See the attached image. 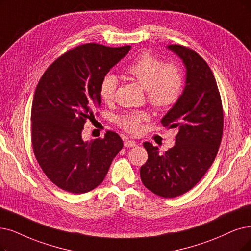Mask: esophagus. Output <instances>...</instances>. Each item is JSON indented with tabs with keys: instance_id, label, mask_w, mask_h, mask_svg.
I'll return each mask as SVG.
<instances>
[{
	"instance_id": "1",
	"label": "esophagus",
	"mask_w": 251,
	"mask_h": 251,
	"mask_svg": "<svg viewBox=\"0 0 251 251\" xmlns=\"http://www.w3.org/2000/svg\"><path fill=\"white\" fill-rule=\"evenodd\" d=\"M125 147H135L136 146V142L134 141V140H125V143H124Z\"/></svg>"
}]
</instances>
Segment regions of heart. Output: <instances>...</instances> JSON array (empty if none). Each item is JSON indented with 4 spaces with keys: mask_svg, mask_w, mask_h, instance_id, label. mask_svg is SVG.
<instances>
[{
    "mask_svg": "<svg viewBox=\"0 0 251 251\" xmlns=\"http://www.w3.org/2000/svg\"><path fill=\"white\" fill-rule=\"evenodd\" d=\"M126 73L134 78L145 89L149 104L156 110L172 107L183 91V75L175 64H165L152 53L144 51L129 64ZM118 79L116 75L107 73L100 83V96L103 102H113ZM149 118L146 111H127L117 118V124L129 133H138L141 123Z\"/></svg>",
    "mask_w": 251,
    "mask_h": 251,
    "instance_id": "obj_1",
    "label": "heart"
}]
</instances>
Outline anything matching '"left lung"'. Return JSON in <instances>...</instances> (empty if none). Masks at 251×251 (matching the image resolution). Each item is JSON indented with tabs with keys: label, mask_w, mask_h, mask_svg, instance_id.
Returning a JSON list of instances; mask_svg holds the SVG:
<instances>
[{
	"label": "left lung",
	"mask_w": 251,
	"mask_h": 251,
	"mask_svg": "<svg viewBox=\"0 0 251 251\" xmlns=\"http://www.w3.org/2000/svg\"><path fill=\"white\" fill-rule=\"evenodd\" d=\"M186 69L185 87L178 101L162 118L176 128L175 145L160 153L144 142L147 162L140 169L143 184L163 198H175L192 189L214 162L222 142L224 112L216 80L203 57L182 45H169Z\"/></svg>",
	"instance_id": "8db88e82"
}]
</instances>
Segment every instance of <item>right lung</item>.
<instances>
[{"mask_svg":"<svg viewBox=\"0 0 251 251\" xmlns=\"http://www.w3.org/2000/svg\"><path fill=\"white\" fill-rule=\"evenodd\" d=\"M131 46L79 45L50 65L37 85L32 105V144L50 181L66 192L84 194L103 182L123 140L108 131L83 141L86 120L101 106L102 78Z\"/></svg>","mask_w":251,"mask_h":251,"instance_id":"right-lung-1","label":"right lung"}]
</instances>
